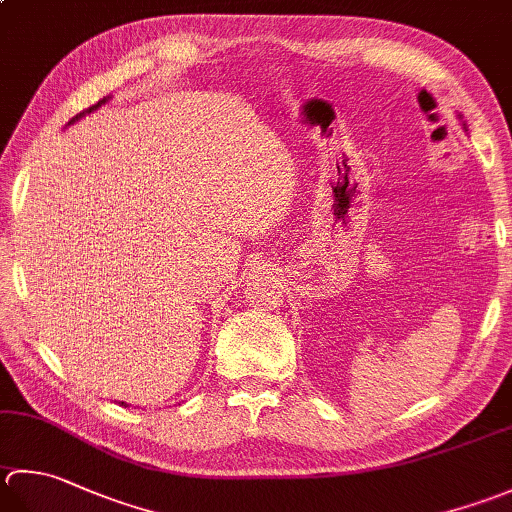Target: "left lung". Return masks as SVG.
I'll list each match as a JSON object with an SVG mask.
<instances>
[{
    "label": "left lung",
    "mask_w": 512,
    "mask_h": 512,
    "mask_svg": "<svg viewBox=\"0 0 512 512\" xmlns=\"http://www.w3.org/2000/svg\"><path fill=\"white\" fill-rule=\"evenodd\" d=\"M459 119H462V115H459ZM462 126H464V130H468V128H466V124H464V122H462Z\"/></svg>",
    "instance_id": "obj_1"
}]
</instances>
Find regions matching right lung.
<instances>
[{
  "label": "right lung",
  "instance_id": "add662e5",
  "mask_svg": "<svg viewBox=\"0 0 512 512\" xmlns=\"http://www.w3.org/2000/svg\"><path fill=\"white\" fill-rule=\"evenodd\" d=\"M108 99H110V95H108V97H104V99H99V102H97L95 106H90V108H86V110H84V113H79V115H75V117H73V119H70V122H68V126H70V124H75V122H79V119H82V117L90 115V113H93V110H97L99 106H104V104L108 102ZM122 406H128V404H126V402H122Z\"/></svg>",
  "mask_w": 512,
  "mask_h": 512
}]
</instances>
